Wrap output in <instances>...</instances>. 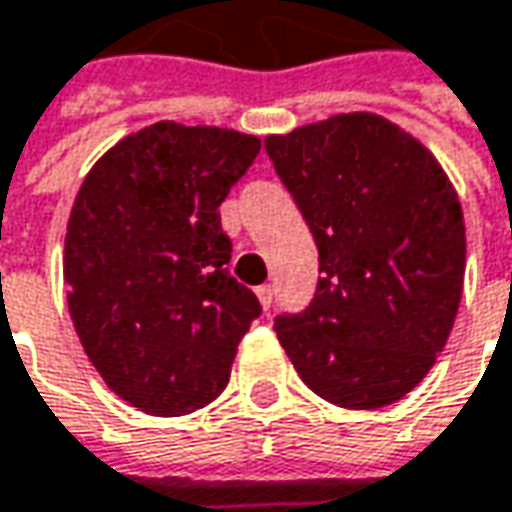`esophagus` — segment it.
Instances as JSON below:
<instances>
[{
	"label": "esophagus",
	"instance_id": "esophagus-1",
	"mask_svg": "<svg viewBox=\"0 0 512 512\" xmlns=\"http://www.w3.org/2000/svg\"><path fill=\"white\" fill-rule=\"evenodd\" d=\"M257 300H260L263 309H269V306H272V286H260V289H257Z\"/></svg>",
	"mask_w": 512,
	"mask_h": 512
}]
</instances>
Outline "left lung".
I'll list each match as a JSON object with an SVG mask.
<instances>
[{
  "instance_id": "8db88e82",
  "label": "left lung",
  "mask_w": 512,
  "mask_h": 512,
  "mask_svg": "<svg viewBox=\"0 0 512 512\" xmlns=\"http://www.w3.org/2000/svg\"><path fill=\"white\" fill-rule=\"evenodd\" d=\"M318 246V292L275 321L303 384L378 410L424 381L461 303L467 237L441 163L381 114L352 111L266 137Z\"/></svg>"
}]
</instances>
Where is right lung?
Here are the masks:
<instances>
[{
	"label": "right lung",
	"instance_id": "add662e5",
	"mask_svg": "<svg viewBox=\"0 0 512 512\" xmlns=\"http://www.w3.org/2000/svg\"><path fill=\"white\" fill-rule=\"evenodd\" d=\"M257 151L255 134L160 120L108 148L79 186L62 257L68 312L108 389L148 415L212 404L260 315L226 272L217 212Z\"/></svg>",
	"mask_w": 512,
	"mask_h": 512
}]
</instances>
